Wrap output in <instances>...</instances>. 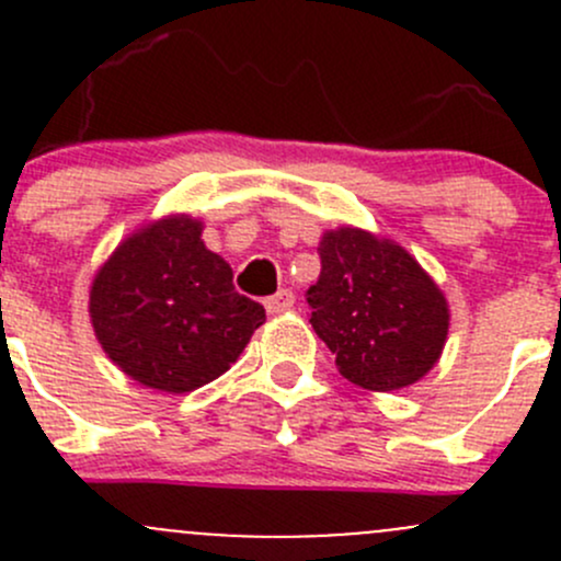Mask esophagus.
<instances>
[{"mask_svg":"<svg viewBox=\"0 0 561 561\" xmlns=\"http://www.w3.org/2000/svg\"><path fill=\"white\" fill-rule=\"evenodd\" d=\"M293 304H296V296L290 290H279L276 296L265 298V312L268 314H285L290 312Z\"/></svg>","mask_w":561,"mask_h":561,"instance_id":"34e87169","label":"esophagus"}]
</instances>
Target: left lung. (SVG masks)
Segmentation results:
<instances>
[{
	"instance_id": "1",
	"label": "left lung",
	"mask_w": 561,
	"mask_h": 561,
	"mask_svg": "<svg viewBox=\"0 0 561 561\" xmlns=\"http://www.w3.org/2000/svg\"><path fill=\"white\" fill-rule=\"evenodd\" d=\"M320 279L309 287L314 333L344 380L399 390L434 369L448 342L450 307L437 282L396 241L342 225L320 239Z\"/></svg>"
}]
</instances>
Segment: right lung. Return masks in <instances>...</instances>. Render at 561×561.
Returning a JSON list of instances; mask_svg holds the SVG:
<instances>
[{"label":"right lung","mask_w":561,"mask_h":561,"mask_svg":"<svg viewBox=\"0 0 561 561\" xmlns=\"http://www.w3.org/2000/svg\"><path fill=\"white\" fill-rule=\"evenodd\" d=\"M203 222L168 214L111 252L89 287L107 358L162 393H190L239 360L265 309L233 287V268L203 244Z\"/></svg>","instance_id":"1"}]
</instances>
